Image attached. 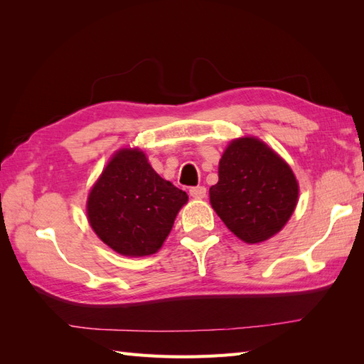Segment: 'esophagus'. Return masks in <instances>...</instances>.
Instances as JSON below:
<instances>
[{"label":"esophagus","instance_id":"34e87169","mask_svg":"<svg viewBox=\"0 0 364 364\" xmlns=\"http://www.w3.org/2000/svg\"><path fill=\"white\" fill-rule=\"evenodd\" d=\"M189 194L191 197H194L197 200H202L206 197V188L205 186H194L189 189Z\"/></svg>","mask_w":364,"mask_h":364}]
</instances>
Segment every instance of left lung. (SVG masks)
Masks as SVG:
<instances>
[{
	"label": "left lung",
	"mask_w": 364,
	"mask_h": 364,
	"mask_svg": "<svg viewBox=\"0 0 364 364\" xmlns=\"http://www.w3.org/2000/svg\"><path fill=\"white\" fill-rule=\"evenodd\" d=\"M299 184L291 167L255 137L233 141L219 162L210 200L223 223L244 242L278 233L297 205Z\"/></svg>",
	"instance_id": "8db88e82"
}]
</instances>
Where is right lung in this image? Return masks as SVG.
I'll return each instance as SVG.
<instances>
[{
	"mask_svg": "<svg viewBox=\"0 0 364 364\" xmlns=\"http://www.w3.org/2000/svg\"><path fill=\"white\" fill-rule=\"evenodd\" d=\"M188 194L162 180L145 154L120 150L107 162L87 200L98 237L120 255L145 257L161 249Z\"/></svg>",
	"mask_w": 364,
	"mask_h": 364,
	"instance_id": "obj_1",
	"label": "right lung"
}]
</instances>
